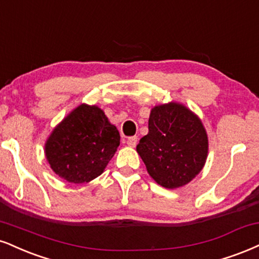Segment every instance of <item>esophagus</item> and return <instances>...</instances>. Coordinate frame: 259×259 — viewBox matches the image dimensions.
<instances>
[{"mask_svg":"<svg viewBox=\"0 0 259 259\" xmlns=\"http://www.w3.org/2000/svg\"><path fill=\"white\" fill-rule=\"evenodd\" d=\"M126 145L129 146V147H135V146L138 145V136H132V138L127 139Z\"/></svg>","mask_w":259,"mask_h":259,"instance_id":"esophagus-1","label":"esophagus"}]
</instances>
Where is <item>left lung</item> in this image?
<instances>
[{"mask_svg": "<svg viewBox=\"0 0 259 259\" xmlns=\"http://www.w3.org/2000/svg\"><path fill=\"white\" fill-rule=\"evenodd\" d=\"M136 151L158 185L179 188L204 167L207 134L197 114L186 106L169 102L152 108L148 134L140 140Z\"/></svg>", "mask_w": 259, "mask_h": 259, "instance_id": "obj_1", "label": "left lung"}]
</instances>
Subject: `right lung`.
I'll list each match as a JSON object with an SVG mask.
<instances>
[{"instance_id": "obj_1", "label": "right lung", "mask_w": 259, "mask_h": 259, "mask_svg": "<svg viewBox=\"0 0 259 259\" xmlns=\"http://www.w3.org/2000/svg\"><path fill=\"white\" fill-rule=\"evenodd\" d=\"M119 143V132L104 111L82 104L55 126L45 151L57 175L67 182L84 183L104 172Z\"/></svg>"}]
</instances>
